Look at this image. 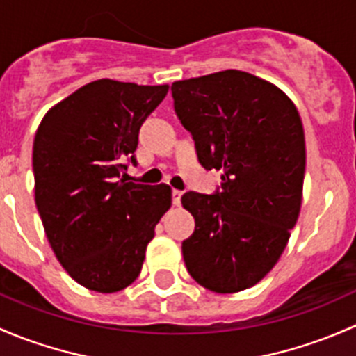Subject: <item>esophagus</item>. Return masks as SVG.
<instances>
[{
  "instance_id": "esophagus-1",
  "label": "esophagus",
  "mask_w": 356,
  "mask_h": 356,
  "mask_svg": "<svg viewBox=\"0 0 356 356\" xmlns=\"http://www.w3.org/2000/svg\"><path fill=\"white\" fill-rule=\"evenodd\" d=\"M181 195H183V192H179V190H173V204L175 205H179V202H181Z\"/></svg>"
}]
</instances>
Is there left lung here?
<instances>
[{
	"label": "left lung",
	"instance_id": "obj_1",
	"mask_svg": "<svg viewBox=\"0 0 356 356\" xmlns=\"http://www.w3.org/2000/svg\"><path fill=\"white\" fill-rule=\"evenodd\" d=\"M175 111L205 170H221L214 195L186 192L195 219L183 241L186 270L214 293L252 288L276 266L302 207L305 135L280 87L225 70L171 86Z\"/></svg>",
	"mask_w": 356,
	"mask_h": 356
}]
</instances>
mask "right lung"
<instances>
[{
    "mask_svg": "<svg viewBox=\"0 0 356 356\" xmlns=\"http://www.w3.org/2000/svg\"><path fill=\"white\" fill-rule=\"evenodd\" d=\"M170 86L94 80L54 104L34 138V197L63 269L83 288L115 293L142 270L171 188L120 177L138 130Z\"/></svg>",
    "mask_w": 356,
    "mask_h": 356,
    "instance_id": "1",
    "label": "right lung"
}]
</instances>
